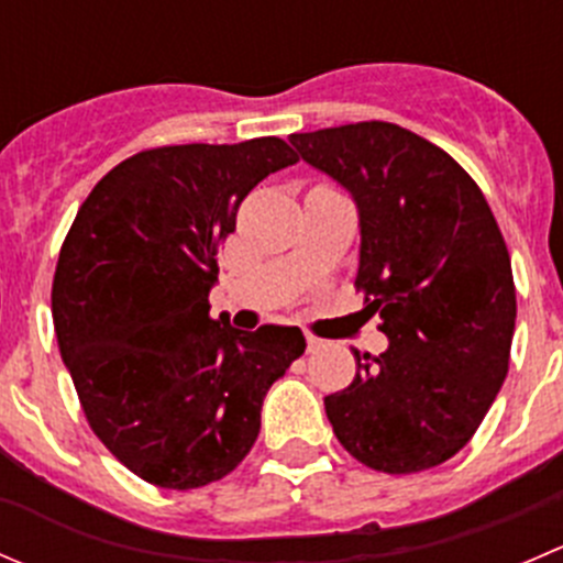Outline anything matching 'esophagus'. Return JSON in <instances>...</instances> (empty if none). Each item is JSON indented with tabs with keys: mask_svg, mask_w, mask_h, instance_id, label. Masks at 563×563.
<instances>
[{
	"mask_svg": "<svg viewBox=\"0 0 563 563\" xmlns=\"http://www.w3.org/2000/svg\"><path fill=\"white\" fill-rule=\"evenodd\" d=\"M318 349H323V340L316 338V334H308V351H310V354H313V351H318Z\"/></svg>",
	"mask_w": 563,
	"mask_h": 563,
	"instance_id": "obj_1",
	"label": "esophagus"
}]
</instances>
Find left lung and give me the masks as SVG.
<instances>
[{
    "label": "left lung",
    "mask_w": 563,
    "mask_h": 563,
    "mask_svg": "<svg viewBox=\"0 0 563 563\" xmlns=\"http://www.w3.org/2000/svg\"><path fill=\"white\" fill-rule=\"evenodd\" d=\"M299 157L338 179L360 207L367 318L389 349L323 397L349 455L384 474L455 457L509 371L512 261L476 181L441 146L391 122L294 133Z\"/></svg>",
    "instance_id": "1"
}]
</instances>
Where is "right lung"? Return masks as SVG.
<instances>
[{
  "label": "right lung",
  "mask_w": 563,
  "mask_h": 563,
  "mask_svg": "<svg viewBox=\"0 0 563 563\" xmlns=\"http://www.w3.org/2000/svg\"><path fill=\"white\" fill-rule=\"evenodd\" d=\"M299 157L277 135L155 146L111 168L56 261L51 313L84 417L144 482L192 490L253 450L299 327L242 332L209 316L218 250L245 196Z\"/></svg>",
  "instance_id": "add662e5"
}]
</instances>
